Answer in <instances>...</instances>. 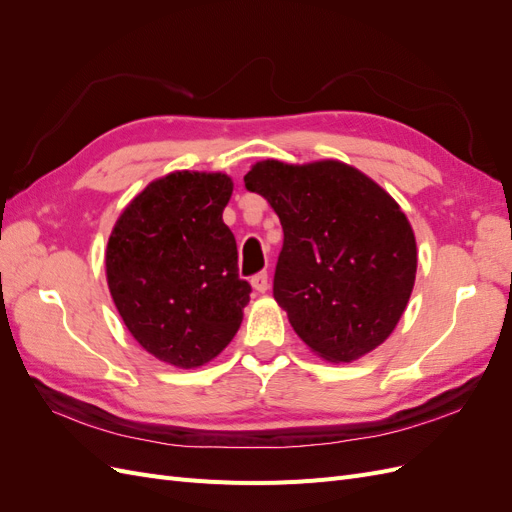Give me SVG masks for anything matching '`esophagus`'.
Returning a JSON list of instances; mask_svg holds the SVG:
<instances>
[{
    "mask_svg": "<svg viewBox=\"0 0 512 512\" xmlns=\"http://www.w3.org/2000/svg\"><path fill=\"white\" fill-rule=\"evenodd\" d=\"M252 286H254V290H258V292H265V290L269 288V275H267V271L256 273V275L252 277Z\"/></svg>",
    "mask_w": 512,
    "mask_h": 512,
    "instance_id": "obj_1",
    "label": "esophagus"
}]
</instances>
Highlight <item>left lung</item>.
Here are the masks:
<instances>
[{
  "mask_svg": "<svg viewBox=\"0 0 512 512\" xmlns=\"http://www.w3.org/2000/svg\"><path fill=\"white\" fill-rule=\"evenodd\" d=\"M243 181L280 215L273 297L292 329L333 363L380 346L404 314L416 275L414 232L395 200L335 160L258 162Z\"/></svg>",
  "mask_w": 512,
  "mask_h": 512,
  "instance_id": "1",
  "label": "left lung"
}]
</instances>
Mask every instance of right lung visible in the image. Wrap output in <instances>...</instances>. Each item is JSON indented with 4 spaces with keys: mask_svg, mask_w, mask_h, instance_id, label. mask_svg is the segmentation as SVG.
I'll return each mask as SVG.
<instances>
[{
    "mask_svg": "<svg viewBox=\"0 0 512 512\" xmlns=\"http://www.w3.org/2000/svg\"><path fill=\"white\" fill-rule=\"evenodd\" d=\"M232 181L222 173L166 175L121 213L106 247V280L134 339L183 369L218 356L243 320L252 286L222 220Z\"/></svg>",
    "mask_w": 512,
    "mask_h": 512,
    "instance_id": "add662e5",
    "label": "right lung"
}]
</instances>
